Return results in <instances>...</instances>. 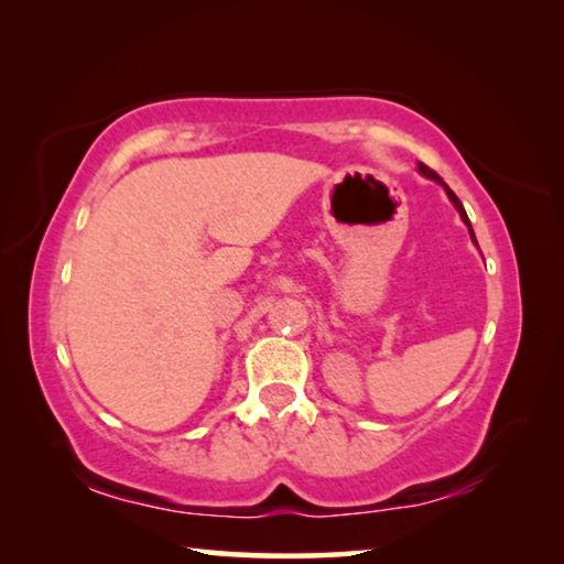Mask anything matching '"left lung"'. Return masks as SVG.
Masks as SVG:
<instances>
[{"label": "left lung", "mask_w": 564, "mask_h": 564, "mask_svg": "<svg viewBox=\"0 0 564 564\" xmlns=\"http://www.w3.org/2000/svg\"><path fill=\"white\" fill-rule=\"evenodd\" d=\"M417 169H420V174H423V176H427V178H433V181H437V184H443V186H445V191H447V196H451V202L455 204V208H457V212H460V216H463V221H465L467 226H470V221H467V214H465V208H463V204H460V198H457V196L453 194V191H451V188H447V184H445V181H443L441 176H437V174H435V171H433L431 166H425V164H417ZM470 236H473V241H475L473 226H470ZM475 243H477V241H475Z\"/></svg>", "instance_id": "left-lung-1"}]
</instances>
